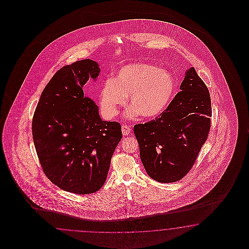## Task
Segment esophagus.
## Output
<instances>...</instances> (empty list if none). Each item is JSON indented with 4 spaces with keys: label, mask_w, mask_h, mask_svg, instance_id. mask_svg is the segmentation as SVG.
<instances>
[{
    "label": "esophagus",
    "mask_w": 249,
    "mask_h": 249,
    "mask_svg": "<svg viewBox=\"0 0 249 249\" xmlns=\"http://www.w3.org/2000/svg\"><path fill=\"white\" fill-rule=\"evenodd\" d=\"M122 134L124 136H127L129 134V132H130V130H131V128H130V126H128V125H122Z\"/></svg>",
    "instance_id": "34e87169"
}]
</instances>
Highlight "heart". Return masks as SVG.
<instances>
[{
	"label": "heart",
	"instance_id": "obj_1",
	"mask_svg": "<svg viewBox=\"0 0 249 249\" xmlns=\"http://www.w3.org/2000/svg\"><path fill=\"white\" fill-rule=\"evenodd\" d=\"M175 80L169 72L149 64H130L121 68L115 78H107L99 91L100 107L107 117L112 118L130 96L129 105L137 113L151 119L162 113L170 104Z\"/></svg>",
	"mask_w": 249,
	"mask_h": 249
}]
</instances>
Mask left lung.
Instances as JSON below:
<instances>
[{
    "label": "left lung",
    "instance_id": "1",
    "mask_svg": "<svg viewBox=\"0 0 249 249\" xmlns=\"http://www.w3.org/2000/svg\"><path fill=\"white\" fill-rule=\"evenodd\" d=\"M180 89L155 120L134 126L144 168L159 182L188 174L210 131V93L195 68L186 71Z\"/></svg>",
    "mask_w": 249,
    "mask_h": 249
}]
</instances>
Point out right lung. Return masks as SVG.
I'll list each match as a JSON object with an SVG mask.
<instances>
[{"label":"right lung","mask_w":249,"mask_h":249,"mask_svg":"<svg viewBox=\"0 0 249 249\" xmlns=\"http://www.w3.org/2000/svg\"><path fill=\"white\" fill-rule=\"evenodd\" d=\"M98 63L76 61L60 68L43 90L33 117L32 131L46 177L59 188L77 195L103 186L121 125L104 121L83 86L98 77Z\"/></svg>","instance_id":"add662e5"}]
</instances>
